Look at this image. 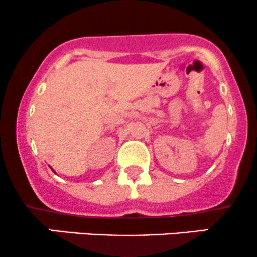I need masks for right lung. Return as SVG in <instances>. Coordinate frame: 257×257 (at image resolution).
<instances>
[{
	"mask_svg": "<svg viewBox=\"0 0 257 257\" xmlns=\"http://www.w3.org/2000/svg\"><path fill=\"white\" fill-rule=\"evenodd\" d=\"M51 170H52V168H51ZM52 171H53V170H52ZM53 172H55V171H53Z\"/></svg>",
	"mask_w": 257,
	"mask_h": 257,
	"instance_id": "add662e5",
	"label": "right lung"
}]
</instances>
